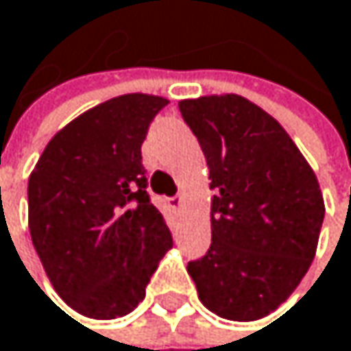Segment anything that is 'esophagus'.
<instances>
[{"mask_svg": "<svg viewBox=\"0 0 351 351\" xmlns=\"http://www.w3.org/2000/svg\"><path fill=\"white\" fill-rule=\"evenodd\" d=\"M182 202H184V196H182V192L169 198V206H171L173 210H180V208H182Z\"/></svg>", "mask_w": 351, "mask_h": 351, "instance_id": "1", "label": "esophagus"}]
</instances>
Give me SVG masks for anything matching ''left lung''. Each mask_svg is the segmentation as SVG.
Instances as JSON below:
<instances>
[{
    "label": "left lung",
    "mask_w": 351,
    "mask_h": 351,
    "mask_svg": "<svg viewBox=\"0 0 351 351\" xmlns=\"http://www.w3.org/2000/svg\"><path fill=\"white\" fill-rule=\"evenodd\" d=\"M208 163L213 243L188 263L202 304L256 321L284 302L315 258L325 217L319 182L288 132L250 99H182Z\"/></svg>",
    "instance_id": "left-lung-1"
}]
</instances>
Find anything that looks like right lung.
Returning <instances> with one entry per match:
<instances>
[{
  "label": "right lung",
  "mask_w": 351,
  "mask_h": 351,
  "mask_svg": "<svg viewBox=\"0 0 351 351\" xmlns=\"http://www.w3.org/2000/svg\"><path fill=\"white\" fill-rule=\"evenodd\" d=\"M167 104L126 93L91 108L51 138L28 180L34 250L59 296L86 317L128 315L173 245L141 155Z\"/></svg>",
  "instance_id": "obj_1"
}]
</instances>
